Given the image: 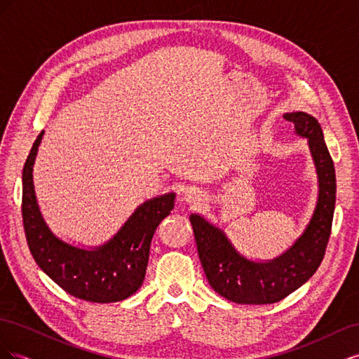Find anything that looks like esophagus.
I'll return each instance as SVG.
<instances>
[{
  "mask_svg": "<svg viewBox=\"0 0 359 359\" xmlns=\"http://www.w3.org/2000/svg\"><path fill=\"white\" fill-rule=\"evenodd\" d=\"M184 199H186V201L190 202V203L198 202V201H199V193H198L196 190L189 189V190H186V194H184Z\"/></svg>",
  "mask_w": 359,
  "mask_h": 359,
  "instance_id": "obj_1",
  "label": "esophagus"
}]
</instances>
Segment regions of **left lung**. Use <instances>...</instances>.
<instances>
[{"mask_svg": "<svg viewBox=\"0 0 359 359\" xmlns=\"http://www.w3.org/2000/svg\"><path fill=\"white\" fill-rule=\"evenodd\" d=\"M285 119L297 133L309 137L319 177V199L307 231L289 252L273 262L256 264L235 252L224 233L191 214L198 253L210 286L223 298L238 304H273L286 298L316 273L327 250L335 206V169L322 127L306 112H290Z\"/></svg>", "mask_w": 359, "mask_h": 359, "instance_id": "left-lung-1", "label": "left lung"}]
</instances>
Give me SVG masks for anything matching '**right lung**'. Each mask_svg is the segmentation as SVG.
Segmentation results:
<instances>
[{
    "instance_id": "right-lung-1",
    "label": "right lung",
    "mask_w": 359,
    "mask_h": 359,
    "mask_svg": "<svg viewBox=\"0 0 359 359\" xmlns=\"http://www.w3.org/2000/svg\"><path fill=\"white\" fill-rule=\"evenodd\" d=\"M43 132L28 154L22 172V223L28 248L37 265L74 298L90 302H116L142 286L149 245L161 220L175 206V194L151 199L135 211L114 240L95 250L60 241L39 211L32 186V165Z\"/></svg>"
}]
</instances>
